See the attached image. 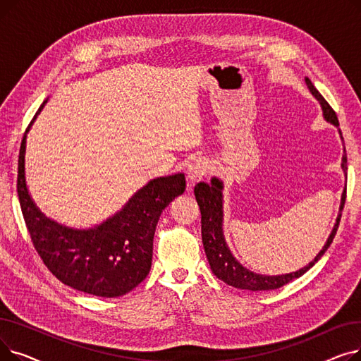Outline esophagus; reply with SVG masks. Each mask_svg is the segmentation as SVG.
I'll list each match as a JSON object with an SVG mask.
<instances>
[{"instance_id":"obj_1","label":"esophagus","mask_w":361,"mask_h":361,"mask_svg":"<svg viewBox=\"0 0 361 361\" xmlns=\"http://www.w3.org/2000/svg\"><path fill=\"white\" fill-rule=\"evenodd\" d=\"M207 171H209V164H207V161L203 158H197L187 166V178L192 184H195L207 174Z\"/></svg>"}]
</instances>
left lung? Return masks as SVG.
I'll return each instance as SVG.
<instances>
[{
	"mask_svg": "<svg viewBox=\"0 0 361 361\" xmlns=\"http://www.w3.org/2000/svg\"><path fill=\"white\" fill-rule=\"evenodd\" d=\"M306 85L310 90V93L317 99L320 104L322 112H324V118L334 124L335 127H339L338 118L335 111L331 108V105L325 101V98L317 92V89L313 86V83L309 80V78L305 79ZM338 133L341 139H343V133L338 128ZM341 168H343L344 174L347 176V154H345V147H344V155H343V162H341ZM222 190H224V183L212 177L211 183H199L195 187V196L197 200V204L200 207V214H202V241H203V247L204 253L207 257V262L211 264L212 272L224 281L225 283H228L231 287L240 288V290H250V291H268V290H276L286 286V283L291 282L295 278H300L301 275H305L313 264L325 255L328 247L331 245L338 225L341 221V214H343L344 209V203H345V195H347V188H344L343 196H341V204H339V214L336 218V222L332 228V233L329 234L324 249H322L316 257L306 264L305 268H301L295 272L291 274H283V275H260L249 271L247 268H244L243 264L233 256L231 250L228 249V244L225 241L224 237V228H222V221H224V197H222Z\"/></svg>",
	"mask_w": 361,
	"mask_h": 361,
	"instance_id": "left-lung-1",
	"label": "left lung"
}]
</instances>
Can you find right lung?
I'll list each match as a JSON object with an SVG mask.
<instances>
[{
    "label": "right lung",
    "mask_w": 361,
    "mask_h": 361,
    "mask_svg": "<svg viewBox=\"0 0 361 361\" xmlns=\"http://www.w3.org/2000/svg\"><path fill=\"white\" fill-rule=\"evenodd\" d=\"M30 126L18 154L17 195L37 255L52 275L74 290L106 298L130 293L150 271L157 224L165 207L184 193V174L150 180L99 225L71 228L44 215L27 190L25 155Z\"/></svg>",
    "instance_id": "add662e5"
}]
</instances>
